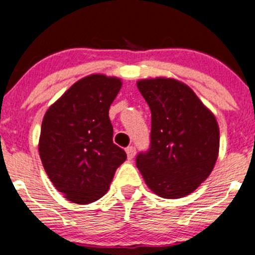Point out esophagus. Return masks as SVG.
<instances>
[{"label":"esophagus","mask_w":255,"mask_h":255,"mask_svg":"<svg viewBox=\"0 0 255 255\" xmlns=\"http://www.w3.org/2000/svg\"><path fill=\"white\" fill-rule=\"evenodd\" d=\"M127 155H128V160L133 158V156L136 155V148L133 147V146H128V147L127 148Z\"/></svg>","instance_id":"1"}]
</instances>
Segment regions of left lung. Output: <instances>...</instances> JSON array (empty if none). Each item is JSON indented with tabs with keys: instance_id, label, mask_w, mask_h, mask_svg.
<instances>
[{
	"instance_id": "1",
	"label": "left lung",
	"mask_w": 255,
	"mask_h": 255,
	"mask_svg": "<svg viewBox=\"0 0 255 255\" xmlns=\"http://www.w3.org/2000/svg\"><path fill=\"white\" fill-rule=\"evenodd\" d=\"M137 88L151 110V141L150 148L136 156V166L156 195L185 197L210 176L218 157L216 118L176 79L138 80Z\"/></svg>"
}]
</instances>
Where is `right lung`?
Instances as JSON below:
<instances>
[{
  "instance_id": "1",
  "label": "right lung",
  "mask_w": 255,
  "mask_h": 255,
  "mask_svg": "<svg viewBox=\"0 0 255 255\" xmlns=\"http://www.w3.org/2000/svg\"><path fill=\"white\" fill-rule=\"evenodd\" d=\"M123 83L92 74L78 80L50 105L42 122L39 156L54 187L65 198L88 205L109 190L127 153L113 142L109 108Z\"/></svg>"
}]
</instances>
